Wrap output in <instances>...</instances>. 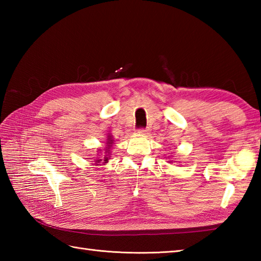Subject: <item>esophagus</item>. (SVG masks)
Returning <instances> with one entry per match:
<instances>
[{"label":"esophagus","mask_w":261,"mask_h":261,"mask_svg":"<svg viewBox=\"0 0 261 261\" xmlns=\"http://www.w3.org/2000/svg\"><path fill=\"white\" fill-rule=\"evenodd\" d=\"M138 134L140 135H148L149 134V129H147V127H140V129L137 130Z\"/></svg>","instance_id":"1"}]
</instances>
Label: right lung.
Returning <instances> with one entry per match:
<instances>
[{
    "instance_id": "obj_1",
    "label": "right lung",
    "mask_w": 261,
    "mask_h": 261,
    "mask_svg": "<svg viewBox=\"0 0 261 261\" xmlns=\"http://www.w3.org/2000/svg\"><path fill=\"white\" fill-rule=\"evenodd\" d=\"M112 143H113V139H112V137L110 136V137L108 138V141H107V146H108V147H107V152L110 151L109 149H110L111 146H112ZM108 159H109V157H104V163H107ZM101 160H102V159H99V160H97V162H101Z\"/></svg>"
}]
</instances>
